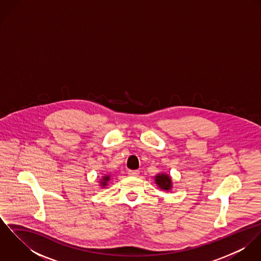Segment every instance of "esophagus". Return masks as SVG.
Returning <instances> with one entry per match:
<instances>
[{"label":"esophagus","mask_w":261,"mask_h":261,"mask_svg":"<svg viewBox=\"0 0 261 261\" xmlns=\"http://www.w3.org/2000/svg\"><path fill=\"white\" fill-rule=\"evenodd\" d=\"M128 175L132 176V177H138V176L140 175V172H139L138 170H134V171H133V170H129V171H128Z\"/></svg>","instance_id":"1"}]
</instances>
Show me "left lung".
I'll use <instances>...</instances> for the list:
<instances>
[{
	"mask_svg": "<svg viewBox=\"0 0 261 261\" xmlns=\"http://www.w3.org/2000/svg\"><path fill=\"white\" fill-rule=\"evenodd\" d=\"M154 183L163 191H171L173 189L172 177L166 173H160L154 176Z\"/></svg>",
	"mask_w": 261,
	"mask_h": 261,
	"instance_id": "8db88e82",
	"label": "left lung"
}]
</instances>
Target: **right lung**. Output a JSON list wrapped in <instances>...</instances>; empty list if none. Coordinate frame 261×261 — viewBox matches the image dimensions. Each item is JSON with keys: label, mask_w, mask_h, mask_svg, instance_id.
<instances>
[{"label": "right lung", "mask_w": 261, "mask_h": 261, "mask_svg": "<svg viewBox=\"0 0 261 261\" xmlns=\"http://www.w3.org/2000/svg\"><path fill=\"white\" fill-rule=\"evenodd\" d=\"M111 179H112V175L111 174L102 176L100 178V180H99V186L101 187V188H106V187L108 186L109 182L111 181Z\"/></svg>", "instance_id": "add662e5"}]
</instances>
